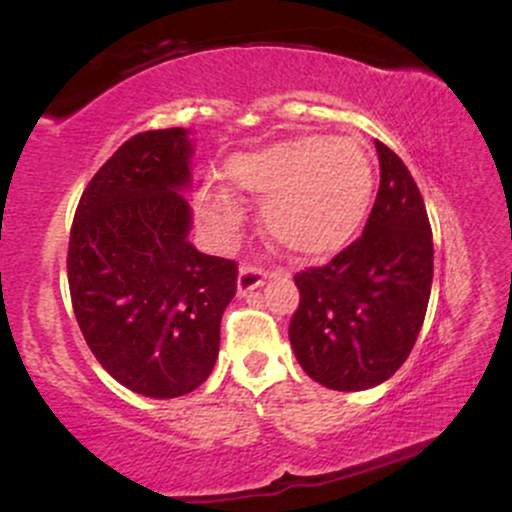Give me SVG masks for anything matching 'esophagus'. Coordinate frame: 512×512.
Segmentation results:
<instances>
[{"mask_svg":"<svg viewBox=\"0 0 512 512\" xmlns=\"http://www.w3.org/2000/svg\"><path fill=\"white\" fill-rule=\"evenodd\" d=\"M264 279H267V274H264L262 267H257V264H243L238 272V293H250L255 291L257 286L264 284Z\"/></svg>","mask_w":512,"mask_h":512,"instance_id":"esophagus-1","label":"esophagus"}]
</instances>
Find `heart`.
I'll return each mask as SVG.
<instances>
[{
  "instance_id": "obj_1",
  "label": "heart",
  "mask_w": 512,
  "mask_h": 512,
  "mask_svg": "<svg viewBox=\"0 0 512 512\" xmlns=\"http://www.w3.org/2000/svg\"><path fill=\"white\" fill-rule=\"evenodd\" d=\"M223 175L236 190L264 197V223L276 243L303 257L344 248L370 209L375 170L351 139L293 137L228 158ZM197 211L216 231H233L231 195L211 182L197 192Z\"/></svg>"
}]
</instances>
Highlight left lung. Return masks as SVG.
I'll use <instances>...</instances> for the list:
<instances>
[{"label": "left lung", "mask_w": 512, "mask_h": 512, "mask_svg": "<svg viewBox=\"0 0 512 512\" xmlns=\"http://www.w3.org/2000/svg\"><path fill=\"white\" fill-rule=\"evenodd\" d=\"M380 187L363 236L322 267L293 276L301 303L289 339L315 383L358 392L407 361L424 325L433 281V236L409 168L375 142Z\"/></svg>", "instance_id": "obj_1"}]
</instances>
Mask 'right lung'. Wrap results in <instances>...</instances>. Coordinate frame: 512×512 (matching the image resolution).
I'll return each mask as SVG.
<instances>
[{"mask_svg":"<svg viewBox=\"0 0 512 512\" xmlns=\"http://www.w3.org/2000/svg\"><path fill=\"white\" fill-rule=\"evenodd\" d=\"M187 129L134 134L86 185L69 233L67 279L88 349L127 390H197L219 356L238 264L187 240Z\"/></svg>","mask_w":512,"mask_h":512,"instance_id":"right-lung-1","label":"right lung"}]
</instances>
